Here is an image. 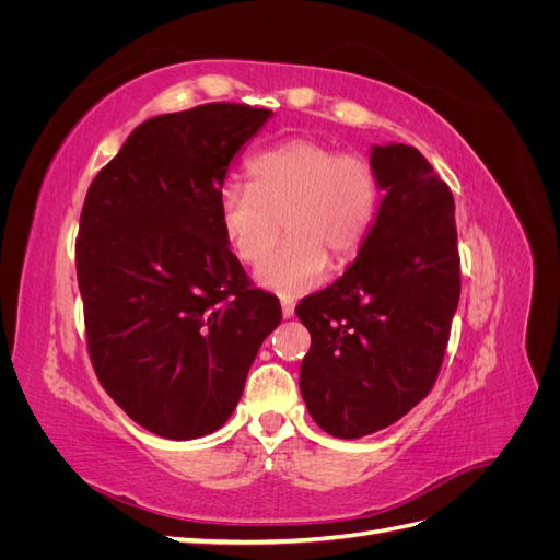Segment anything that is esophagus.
Here are the masks:
<instances>
[{"label": "esophagus", "mask_w": 560, "mask_h": 560, "mask_svg": "<svg viewBox=\"0 0 560 560\" xmlns=\"http://www.w3.org/2000/svg\"><path fill=\"white\" fill-rule=\"evenodd\" d=\"M280 306H282V317H292L296 303L290 296H280Z\"/></svg>", "instance_id": "esophagus-1"}]
</instances>
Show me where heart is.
I'll use <instances>...</instances> for the list:
<instances>
[{"mask_svg":"<svg viewBox=\"0 0 560 560\" xmlns=\"http://www.w3.org/2000/svg\"><path fill=\"white\" fill-rule=\"evenodd\" d=\"M247 184L226 182L219 191L224 241L245 266L272 248L279 219L285 243L259 268L257 280L287 294L308 290L325 276L329 257L348 264L374 231L383 186L376 165L311 138L282 140L247 163Z\"/></svg>","mask_w":560,"mask_h":560,"instance_id":"b5f03b06","label":"heart"}]
</instances>
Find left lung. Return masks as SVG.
<instances>
[{
    "label": "left lung",
    "instance_id": "obj_1",
    "mask_svg": "<svg viewBox=\"0 0 560 560\" xmlns=\"http://www.w3.org/2000/svg\"><path fill=\"white\" fill-rule=\"evenodd\" d=\"M385 198L358 259L296 306L311 331L299 387L317 425L358 439L430 395L460 301L455 202L409 144L374 147Z\"/></svg>",
    "mask_w": 560,
    "mask_h": 560
}]
</instances>
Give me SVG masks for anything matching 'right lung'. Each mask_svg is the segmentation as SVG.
<instances>
[{"label": "right lung", "mask_w": 560, "mask_h": 560, "mask_svg": "<svg viewBox=\"0 0 560 560\" xmlns=\"http://www.w3.org/2000/svg\"><path fill=\"white\" fill-rule=\"evenodd\" d=\"M270 114L210 103L149 118L83 200L77 280L95 376L163 439L222 428L282 319L219 224L229 163Z\"/></svg>", "instance_id": "1"}]
</instances>
